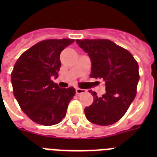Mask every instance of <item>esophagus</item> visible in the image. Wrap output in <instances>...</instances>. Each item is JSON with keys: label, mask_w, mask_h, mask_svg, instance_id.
Masks as SVG:
<instances>
[{"label": "esophagus", "mask_w": 157, "mask_h": 157, "mask_svg": "<svg viewBox=\"0 0 157 157\" xmlns=\"http://www.w3.org/2000/svg\"><path fill=\"white\" fill-rule=\"evenodd\" d=\"M86 91H87V90H85V89H80V88H76V94H81L86 93Z\"/></svg>", "instance_id": "1"}]
</instances>
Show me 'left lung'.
<instances>
[{
	"label": "left lung",
	"mask_w": 157,
	"mask_h": 157,
	"mask_svg": "<svg viewBox=\"0 0 157 157\" xmlns=\"http://www.w3.org/2000/svg\"><path fill=\"white\" fill-rule=\"evenodd\" d=\"M90 58V77L103 79L106 93L98 98L94 91L93 103L85 108L88 121L109 125L121 118L136 96L139 81V64L130 53L107 39L76 40Z\"/></svg>",
	"instance_id": "obj_1"
}]
</instances>
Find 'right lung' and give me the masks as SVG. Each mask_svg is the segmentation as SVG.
<instances>
[{
  "label": "right lung",
  "instance_id": "right-lung-1",
  "mask_svg": "<svg viewBox=\"0 0 157 157\" xmlns=\"http://www.w3.org/2000/svg\"><path fill=\"white\" fill-rule=\"evenodd\" d=\"M73 42V39L42 40L22 54L13 66V95L22 111L37 124L59 123L76 94L73 87L60 88L52 81L59 76L60 54Z\"/></svg>",
  "mask_w": 157,
  "mask_h": 157
}]
</instances>
